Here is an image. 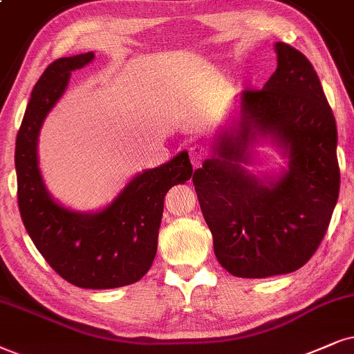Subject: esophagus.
Wrapping results in <instances>:
<instances>
[{"label": "esophagus", "mask_w": 354, "mask_h": 354, "mask_svg": "<svg viewBox=\"0 0 354 354\" xmlns=\"http://www.w3.org/2000/svg\"><path fill=\"white\" fill-rule=\"evenodd\" d=\"M187 151H189V160L194 167H201L205 160V156H207V150H205L203 145H191Z\"/></svg>", "instance_id": "esophagus-1"}]
</instances>
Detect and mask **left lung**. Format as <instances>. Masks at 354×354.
I'll use <instances>...</instances> for the list:
<instances>
[{"mask_svg":"<svg viewBox=\"0 0 354 354\" xmlns=\"http://www.w3.org/2000/svg\"><path fill=\"white\" fill-rule=\"evenodd\" d=\"M277 68L239 107L192 174L218 263L236 277L302 268L317 252L338 201L337 122L306 55L276 42ZM270 141L288 158L279 174L254 175L252 149Z\"/></svg>","mask_w":354,"mask_h":354,"instance_id":"8db88e82","label":"left lung"}]
</instances>
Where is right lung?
<instances>
[{
	"mask_svg": "<svg viewBox=\"0 0 354 354\" xmlns=\"http://www.w3.org/2000/svg\"><path fill=\"white\" fill-rule=\"evenodd\" d=\"M93 58L95 52L58 58L35 83L16 137L17 204L35 248L65 281L83 289H114L137 283L150 270L165 196L189 180L192 167L183 150L136 174L113 203L96 212H78L52 198L39 168L40 127L64 96L71 71Z\"/></svg>",
	"mask_w": 354,
	"mask_h": 354,
	"instance_id": "1",
	"label": "right lung"
}]
</instances>
